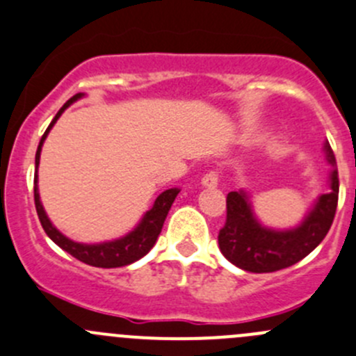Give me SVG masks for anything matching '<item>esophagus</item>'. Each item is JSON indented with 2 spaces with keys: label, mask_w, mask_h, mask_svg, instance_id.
Wrapping results in <instances>:
<instances>
[{
  "label": "esophagus",
  "mask_w": 356,
  "mask_h": 356,
  "mask_svg": "<svg viewBox=\"0 0 356 356\" xmlns=\"http://www.w3.org/2000/svg\"><path fill=\"white\" fill-rule=\"evenodd\" d=\"M202 184L205 186V188H217V184H219V177H217V172H207L205 175L202 177Z\"/></svg>",
  "instance_id": "34e87169"
}]
</instances>
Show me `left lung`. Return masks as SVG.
<instances>
[{
    "mask_svg": "<svg viewBox=\"0 0 356 356\" xmlns=\"http://www.w3.org/2000/svg\"><path fill=\"white\" fill-rule=\"evenodd\" d=\"M323 151L332 165L329 191L315 200L298 226L289 229L264 226L255 216L247 191L227 195L226 224L219 231V248L227 261L250 273H271L296 264L322 243L332 226L339 196L336 156L329 143L323 144Z\"/></svg>",
    "mask_w": 356,
    "mask_h": 356,
    "instance_id": "8db88e82",
    "label": "left lung"
}]
</instances>
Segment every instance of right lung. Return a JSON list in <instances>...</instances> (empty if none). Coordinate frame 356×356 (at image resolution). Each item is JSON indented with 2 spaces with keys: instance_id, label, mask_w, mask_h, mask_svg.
<instances>
[{
  "instance_id": "1",
  "label": "right lung",
  "mask_w": 356,
  "mask_h": 356,
  "mask_svg": "<svg viewBox=\"0 0 356 356\" xmlns=\"http://www.w3.org/2000/svg\"><path fill=\"white\" fill-rule=\"evenodd\" d=\"M83 95L85 94H76L74 97L69 99V101L58 109L55 118L51 120V123L48 125L47 132L41 137L40 146H38L36 151V160H34V205H36L38 217H40V222L41 226H43L44 233H47L48 238H50L54 243H57L62 250L71 254L72 257H76L78 261L85 262V264L95 266V268H122V266H129L132 264V262L139 261L140 257H144V255L153 248L158 236H160L161 227H163L165 219H167L168 210H170L175 196L179 195V189L172 188L161 193V195L154 200L153 207L144 213L143 219L139 220V224H137L130 233H127L125 236L122 238H116V240L111 241H101V243H81V241H74L71 240V238L65 236V234H62L60 231L51 224V220L48 219L47 212H44L43 209V203H41L40 200V191H38V167H40L41 147H43L47 136L50 134L51 127L57 123V120L60 118L62 113H64L72 102L81 99Z\"/></svg>"
}]
</instances>
